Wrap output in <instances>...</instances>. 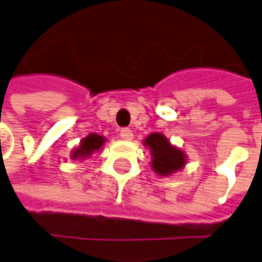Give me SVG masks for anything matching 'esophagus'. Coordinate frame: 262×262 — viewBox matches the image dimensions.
Here are the masks:
<instances>
[{"instance_id":"obj_1","label":"esophagus","mask_w":262,"mask_h":262,"mask_svg":"<svg viewBox=\"0 0 262 262\" xmlns=\"http://www.w3.org/2000/svg\"><path fill=\"white\" fill-rule=\"evenodd\" d=\"M119 135H121L122 140H133V137H134L133 131H131L129 128H122V129L119 131Z\"/></svg>"}]
</instances>
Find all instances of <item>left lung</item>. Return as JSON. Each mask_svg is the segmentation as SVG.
<instances>
[{
	"label": "left lung",
	"mask_w": 262,
	"mask_h": 262,
	"mask_svg": "<svg viewBox=\"0 0 262 262\" xmlns=\"http://www.w3.org/2000/svg\"><path fill=\"white\" fill-rule=\"evenodd\" d=\"M144 144L151 152L152 170L160 176H168L171 173H176L186 163V154L173 147L163 134L152 133L145 138Z\"/></svg>",
	"instance_id": "8db88e82"
}]
</instances>
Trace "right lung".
Wrapping results in <instances>:
<instances>
[{"mask_svg":"<svg viewBox=\"0 0 262 262\" xmlns=\"http://www.w3.org/2000/svg\"><path fill=\"white\" fill-rule=\"evenodd\" d=\"M103 143H105V138L103 137L98 134H89L80 141V145H79L78 148H75L72 151V159H88L91 154H94L95 151L101 150Z\"/></svg>","mask_w":262,"mask_h":262,"instance_id":"obj_1","label":"right lung"}]
</instances>
